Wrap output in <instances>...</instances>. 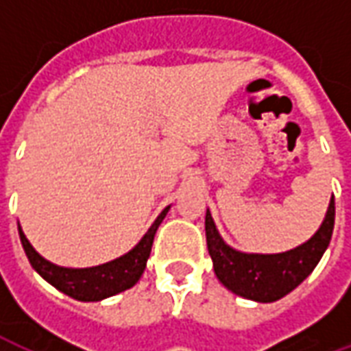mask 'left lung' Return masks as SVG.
I'll use <instances>...</instances> for the list:
<instances>
[{"mask_svg": "<svg viewBox=\"0 0 351 351\" xmlns=\"http://www.w3.org/2000/svg\"><path fill=\"white\" fill-rule=\"evenodd\" d=\"M335 228V199L331 197L322 226L306 243L280 254H246L231 248L206 208L205 231L214 272L235 295L256 302H274L286 297L316 269L331 243Z\"/></svg>", "mask_w": 351, "mask_h": 351, "instance_id": "left-lung-1", "label": "left lung"}]
</instances>
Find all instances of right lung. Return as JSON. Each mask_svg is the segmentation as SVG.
Returning a JSON list of instances; mask_svg holds the SVG:
<instances>
[{
	"label": "right lung",
	"instance_id": "obj_1",
	"mask_svg": "<svg viewBox=\"0 0 351 351\" xmlns=\"http://www.w3.org/2000/svg\"><path fill=\"white\" fill-rule=\"evenodd\" d=\"M169 208L171 205L161 210V214L146 231L145 237L128 254H123L112 261H107V263L86 267V269H71V267H60V265L50 263L49 259L43 258L41 254L29 244L24 231L19 226L20 243L24 246V252H26L32 267L49 282L50 286H54L62 293L69 295L77 301H103L107 297L122 293L125 289L133 287L143 276L146 261L150 258V250H152L154 235L163 218L167 216Z\"/></svg>",
	"mask_w": 351,
	"mask_h": 351
}]
</instances>
